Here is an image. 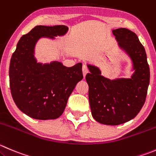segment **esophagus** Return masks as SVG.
Returning a JSON list of instances; mask_svg holds the SVG:
<instances>
[{
    "label": "esophagus",
    "mask_w": 156,
    "mask_h": 156,
    "mask_svg": "<svg viewBox=\"0 0 156 156\" xmlns=\"http://www.w3.org/2000/svg\"><path fill=\"white\" fill-rule=\"evenodd\" d=\"M82 72H83V75H84V78H85L86 75L88 73V69H87V67L86 66H83Z\"/></svg>",
    "instance_id": "34e87169"
}]
</instances>
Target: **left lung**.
Instances as JSON below:
<instances>
[{"label": "left lung", "mask_w": 156, "mask_h": 156, "mask_svg": "<svg viewBox=\"0 0 156 156\" xmlns=\"http://www.w3.org/2000/svg\"><path fill=\"white\" fill-rule=\"evenodd\" d=\"M118 46L130 58L133 74L129 78L110 80L98 67L87 65L90 73L88 98L91 114L98 123L110 126L124 123L139 113L146 101L149 84V66L146 50L135 33L126 28L113 30Z\"/></svg>", "instance_id": "obj_1"}]
</instances>
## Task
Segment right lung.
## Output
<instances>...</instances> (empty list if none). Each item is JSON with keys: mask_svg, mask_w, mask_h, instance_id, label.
<instances>
[{"mask_svg": "<svg viewBox=\"0 0 156 156\" xmlns=\"http://www.w3.org/2000/svg\"><path fill=\"white\" fill-rule=\"evenodd\" d=\"M69 30L64 25L36 26L20 39L9 69L10 88L18 108L33 119L54 120L64 112L68 99L83 78L82 63L66 67L62 62H37L35 46L41 38L55 40Z\"/></svg>", "mask_w": 156, "mask_h": 156, "instance_id": "obj_1", "label": "right lung"}]
</instances>
